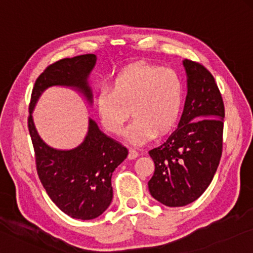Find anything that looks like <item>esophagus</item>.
<instances>
[{"label": "esophagus", "instance_id": "obj_1", "mask_svg": "<svg viewBox=\"0 0 253 253\" xmlns=\"http://www.w3.org/2000/svg\"><path fill=\"white\" fill-rule=\"evenodd\" d=\"M138 157H139L138 151H135L134 149H130L129 150V159H130V160H133V159L138 158Z\"/></svg>", "mask_w": 253, "mask_h": 253}]
</instances>
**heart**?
<instances>
[{
	"instance_id": "b5f03b06",
	"label": "heart",
	"mask_w": 253,
	"mask_h": 253,
	"mask_svg": "<svg viewBox=\"0 0 253 253\" xmlns=\"http://www.w3.org/2000/svg\"><path fill=\"white\" fill-rule=\"evenodd\" d=\"M182 83L175 71L138 62L115 74L109 88L95 96V110L104 129L120 134L124 123L133 121L126 136L133 144H143L174 126L182 105Z\"/></svg>"
}]
</instances>
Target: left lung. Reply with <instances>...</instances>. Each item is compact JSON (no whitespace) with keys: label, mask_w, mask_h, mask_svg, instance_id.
I'll return each instance as SVG.
<instances>
[{"label":"left lung","mask_w":253,"mask_h":253,"mask_svg":"<svg viewBox=\"0 0 253 253\" xmlns=\"http://www.w3.org/2000/svg\"><path fill=\"white\" fill-rule=\"evenodd\" d=\"M183 66L188 93L178 129L149 151L156 166L149 191L167 207H183L201 197L222 154L224 104L213 75L191 60H183Z\"/></svg>","instance_id":"8db88e82"}]
</instances>
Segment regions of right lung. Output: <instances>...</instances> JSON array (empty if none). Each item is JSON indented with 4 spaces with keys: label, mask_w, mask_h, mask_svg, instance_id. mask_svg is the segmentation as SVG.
I'll return each mask as SVG.
<instances>
[{
    "label": "right lung",
    "mask_w": 253,
    "mask_h": 253,
    "mask_svg": "<svg viewBox=\"0 0 253 253\" xmlns=\"http://www.w3.org/2000/svg\"><path fill=\"white\" fill-rule=\"evenodd\" d=\"M95 63L94 54H84L48 65L35 81L28 119L42 185L61 211L81 220L95 219L109 208L113 198L111 178L127 157V149L105 135L92 119H88L84 141L77 148H51L35 129L32 112L42 93L51 86L74 88L92 104L93 94L87 79Z\"/></svg>",
    "instance_id": "add662e5"
}]
</instances>
